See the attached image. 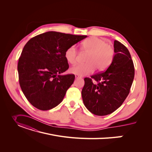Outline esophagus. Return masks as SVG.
I'll return each instance as SVG.
<instances>
[{"mask_svg":"<svg viewBox=\"0 0 152 152\" xmlns=\"http://www.w3.org/2000/svg\"><path fill=\"white\" fill-rule=\"evenodd\" d=\"M75 77L77 79V78H79V77H81V76H79V75H75Z\"/></svg>","mask_w":152,"mask_h":152,"instance_id":"esophagus-1","label":"esophagus"}]
</instances>
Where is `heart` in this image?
Wrapping results in <instances>:
<instances>
[{
	"label": "heart",
	"instance_id": "obj_1",
	"mask_svg": "<svg viewBox=\"0 0 152 152\" xmlns=\"http://www.w3.org/2000/svg\"><path fill=\"white\" fill-rule=\"evenodd\" d=\"M81 50L83 53H87L85 60L87 63L72 66L69 70L71 74L86 76L92 73L95 67L99 71L104 69L110 65L114 56L113 47L105 40L95 36L84 40L81 43ZM77 56L75 45L69 47L65 52V58L71 65L76 62Z\"/></svg>",
	"mask_w": 152,
	"mask_h": 152
}]
</instances>
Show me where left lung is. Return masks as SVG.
Wrapping results in <instances>:
<instances>
[{
    "mask_svg": "<svg viewBox=\"0 0 152 152\" xmlns=\"http://www.w3.org/2000/svg\"><path fill=\"white\" fill-rule=\"evenodd\" d=\"M115 53L108 69L91 77L84 78L81 92L85 107L95 115L112 113L128 95L134 77V66L128 49L120 42L114 41ZM94 80L97 84H94Z\"/></svg>",
    "mask_w": 152,
    "mask_h": 152,
    "instance_id": "1",
    "label": "left lung"
}]
</instances>
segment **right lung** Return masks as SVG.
I'll use <instances>...</instances> for the list:
<instances>
[{
	"mask_svg": "<svg viewBox=\"0 0 152 152\" xmlns=\"http://www.w3.org/2000/svg\"><path fill=\"white\" fill-rule=\"evenodd\" d=\"M86 37L49 31L26 44L18 60V72L21 89L32 105L44 111L62 102L75 78L73 74L60 75L69 68L65 52Z\"/></svg>",
	"mask_w": 152,
	"mask_h": 152,
	"instance_id": "1",
	"label": "right lung"
}]
</instances>
